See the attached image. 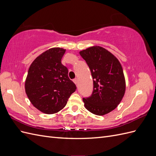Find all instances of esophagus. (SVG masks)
I'll list each match as a JSON object with an SVG mask.
<instances>
[{"label": "esophagus", "mask_w": 156, "mask_h": 156, "mask_svg": "<svg viewBox=\"0 0 156 156\" xmlns=\"http://www.w3.org/2000/svg\"><path fill=\"white\" fill-rule=\"evenodd\" d=\"M73 82H74V83H75V84H77V83H78V79H77V78L74 79H73Z\"/></svg>", "instance_id": "34e87169"}]
</instances>
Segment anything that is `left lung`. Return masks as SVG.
Wrapping results in <instances>:
<instances>
[{
	"mask_svg": "<svg viewBox=\"0 0 156 156\" xmlns=\"http://www.w3.org/2000/svg\"><path fill=\"white\" fill-rule=\"evenodd\" d=\"M90 69L94 88L90 96L83 98L88 111L104 115L117 107L124 97L126 82L122 66L105 49L94 46L79 52Z\"/></svg>",
	"mask_w": 156,
	"mask_h": 156,
	"instance_id": "obj_1",
	"label": "left lung"
}]
</instances>
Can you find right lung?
I'll list each match as a JSON object with an SVG mask.
<instances>
[{
	"mask_svg": "<svg viewBox=\"0 0 156 156\" xmlns=\"http://www.w3.org/2000/svg\"><path fill=\"white\" fill-rule=\"evenodd\" d=\"M66 49L51 48L33 61L25 81V92L36 108L54 114L66 106L77 89L68 77V68L61 63Z\"/></svg>",
	"mask_w": 156,
	"mask_h": 156,
	"instance_id": "1",
	"label": "right lung"
}]
</instances>
